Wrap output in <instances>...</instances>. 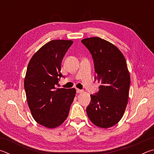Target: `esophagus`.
Returning a JSON list of instances; mask_svg holds the SVG:
<instances>
[{
	"mask_svg": "<svg viewBox=\"0 0 154 154\" xmlns=\"http://www.w3.org/2000/svg\"><path fill=\"white\" fill-rule=\"evenodd\" d=\"M76 92H77V93H82V92H83V90H79V89H76Z\"/></svg>",
	"mask_w": 154,
	"mask_h": 154,
	"instance_id": "1",
	"label": "esophagus"
}]
</instances>
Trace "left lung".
<instances>
[{
    "mask_svg": "<svg viewBox=\"0 0 154 154\" xmlns=\"http://www.w3.org/2000/svg\"><path fill=\"white\" fill-rule=\"evenodd\" d=\"M82 43L92 56L99 90L91 94L86 111L92 123L108 128L122 119L128 101L130 77L126 60L119 49L99 37L84 38Z\"/></svg>",
    "mask_w": 154,
    "mask_h": 154,
    "instance_id": "obj_1",
    "label": "left lung"
}]
</instances>
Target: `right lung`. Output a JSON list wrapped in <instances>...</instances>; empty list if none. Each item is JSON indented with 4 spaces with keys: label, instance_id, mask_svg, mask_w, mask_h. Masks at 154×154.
<instances>
[{
    "label": "right lung",
    "instance_id": "obj_1",
    "mask_svg": "<svg viewBox=\"0 0 154 154\" xmlns=\"http://www.w3.org/2000/svg\"><path fill=\"white\" fill-rule=\"evenodd\" d=\"M69 40H52L34 54L28 63L24 89L28 106L35 120L54 128L69 116L75 88H56L60 77L62 59L72 44Z\"/></svg>",
    "mask_w": 154,
    "mask_h": 154
}]
</instances>
